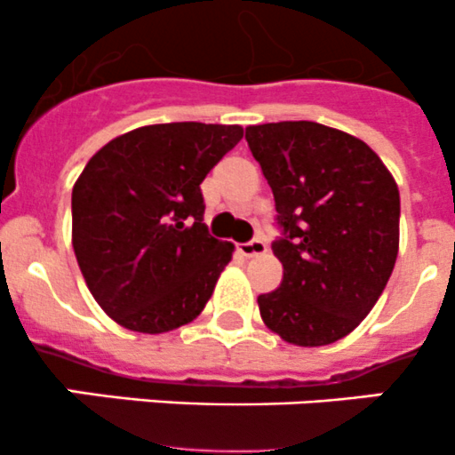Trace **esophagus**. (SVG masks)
<instances>
[{"instance_id": "obj_1", "label": "esophagus", "mask_w": 455, "mask_h": 455, "mask_svg": "<svg viewBox=\"0 0 455 455\" xmlns=\"http://www.w3.org/2000/svg\"><path fill=\"white\" fill-rule=\"evenodd\" d=\"M237 251H240V255L244 257H257V255H264L266 251H268V246H266L264 240H251L246 242V244L237 246Z\"/></svg>"}]
</instances>
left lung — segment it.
I'll list each match as a JSON object with an SVG mask.
<instances>
[{"instance_id":"left-lung-1","label":"left lung","mask_w":455,"mask_h":455,"mask_svg":"<svg viewBox=\"0 0 455 455\" xmlns=\"http://www.w3.org/2000/svg\"><path fill=\"white\" fill-rule=\"evenodd\" d=\"M246 142L283 228V279L257 297L261 321L292 346H330L368 316L396 264V180L363 140L321 123L249 125Z\"/></svg>"}]
</instances>
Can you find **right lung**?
<instances>
[{
	"mask_svg": "<svg viewBox=\"0 0 455 455\" xmlns=\"http://www.w3.org/2000/svg\"><path fill=\"white\" fill-rule=\"evenodd\" d=\"M240 125L160 123L100 147L72 187V246L96 304L142 334L204 310L235 246L209 235L200 185Z\"/></svg>",
	"mask_w": 455,
	"mask_h": 455,
	"instance_id": "obj_1",
	"label": "right lung"
}]
</instances>
